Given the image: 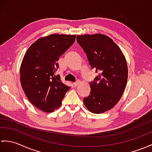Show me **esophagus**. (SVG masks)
I'll return each mask as SVG.
<instances>
[{"mask_svg":"<svg viewBox=\"0 0 152 152\" xmlns=\"http://www.w3.org/2000/svg\"><path fill=\"white\" fill-rule=\"evenodd\" d=\"M80 83V81L78 80H77L76 82L73 83V85H74V86H75L76 87V86H78V85H79Z\"/></svg>","mask_w":152,"mask_h":152,"instance_id":"obj_1","label":"esophagus"}]
</instances>
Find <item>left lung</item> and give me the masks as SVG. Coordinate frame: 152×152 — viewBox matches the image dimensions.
I'll list each match as a JSON object with an SVG mask.
<instances>
[{"mask_svg":"<svg viewBox=\"0 0 152 152\" xmlns=\"http://www.w3.org/2000/svg\"><path fill=\"white\" fill-rule=\"evenodd\" d=\"M77 42L86 53L89 64L99 75L90 83L91 93L83 98L91 113L100 114L112 109L122 97L128 76L126 59L118 45L100 34L77 36Z\"/></svg>","mask_w":152,"mask_h":152,"instance_id":"left-lung-1","label":"left lung"}]
</instances>
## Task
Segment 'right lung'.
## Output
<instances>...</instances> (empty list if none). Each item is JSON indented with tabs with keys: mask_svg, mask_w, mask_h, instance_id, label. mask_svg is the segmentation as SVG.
I'll list each match as a JSON object with an SVG mask.
<instances>
[{
	"mask_svg": "<svg viewBox=\"0 0 152 152\" xmlns=\"http://www.w3.org/2000/svg\"><path fill=\"white\" fill-rule=\"evenodd\" d=\"M75 39L76 35L51 34L35 41L24 56L20 68L21 86L28 99L41 111L50 113L58 109L70 89L55 73L59 57Z\"/></svg>",
	"mask_w": 152,
	"mask_h": 152,
	"instance_id": "1",
	"label": "right lung"
}]
</instances>
